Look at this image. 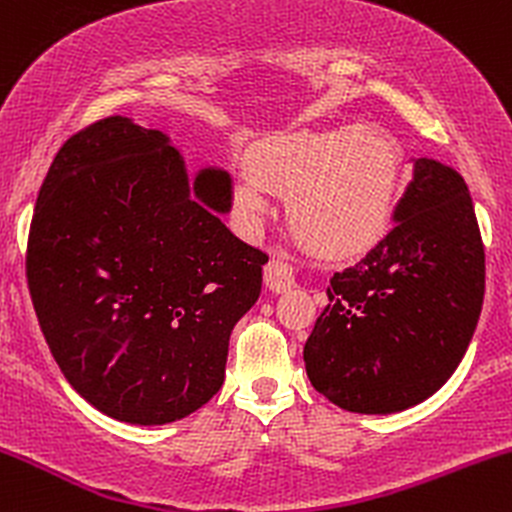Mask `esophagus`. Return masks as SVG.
Listing matches in <instances>:
<instances>
[{
  "mask_svg": "<svg viewBox=\"0 0 512 512\" xmlns=\"http://www.w3.org/2000/svg\"><path fill=\"white\" fill-rule=\"evenodd\" d=\"M264 284H267V289L272 293H284L293 289V284H296V279H293V267L289 262L274 257V260H269L267 267H264Z\"/></svg>",
  "mask_w": 512,
  "mask_h": 512,
  "instance_id": "esophagus-1",
  "label": "esophagus"
}]
</instances>
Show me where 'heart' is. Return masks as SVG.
Masks as SVG:
<instances>
[{
    "mask_svg": "<svg viewBox=\"0 0 512 512\" xmlns=\"http://www.w3.org/2000/svg\"><path fill=\"white\" fill-rule=\"evenodd\" d=\"M233 180L245 221L260 223L267 192L286 195L293 231L330 252H356L383 236L397 202L399 154L373 129H301L250 151Z\"/></svg>",
    "mask_w": 512,
    "mask_h": 512,
    "instance_id": "heart-1",
    "label": "heart"
}]
</instances>
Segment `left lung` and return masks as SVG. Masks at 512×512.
Wrapping results in <instances>:
<instances>
[{
  "instance_id": "1",
  "label": "left lung",
  "mask_w": 512,
  "mask_h": 512,
  "mask_svg": "<svg viewBox=\"0 0 512 512\" xmlns=\"http://www.w3.org/2000/svg\"><path fill=\"white\" fill-rule=\"evenodd\" d=\"M486 257L467 182L433 158L414 163L395 226L332 276L303 346L310 383L356 414H390L455 373L484 303Z\"/></svg>"
}]
</instances>
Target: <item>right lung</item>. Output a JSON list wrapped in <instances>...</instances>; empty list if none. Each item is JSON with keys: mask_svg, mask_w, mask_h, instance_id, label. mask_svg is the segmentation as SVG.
<instances>
[{"mask_svg": "<svg viewBox=\"0 0 512 512\" xmlns=\"http://www.w3.org/2000/svg\"><path fill=\"white\" fill-rule=\"evenodd\" d=\"M231 178L158 129L110 115L72 134L40 185L26 276L57 366L117 421L170 424L223 385L228 339L267 252L233 236Z\"/></svg>", "mask_w": 512, "mask_h": 512, "instance_id": "add662e5", "label": "right lung"}]
</instances>
